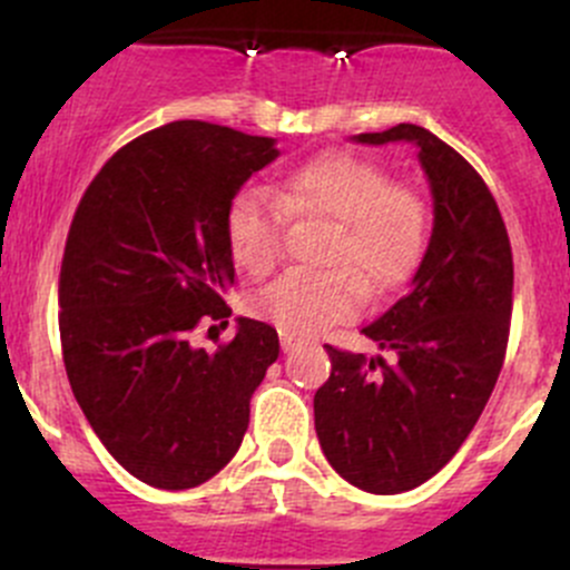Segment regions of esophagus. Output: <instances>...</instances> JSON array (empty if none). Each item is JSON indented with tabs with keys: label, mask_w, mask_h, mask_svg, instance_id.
Here are the masks:
<instances>
[{
	"label": "esophagus",
	"mask_w": 570,
	"mask_h": 570,
	"mask_svg": "<svg viewBox=\"0 0 570 570\" xmlns=\"http://www.w3.org/2000/svg\"><path fill=\"white\" fill-rule=\"evenodd\" d=\"M281 347H284V353H292V350L297 347V338L286 336V333H281Z\"/></svg>",
	"instance_id": "obj_1"
}]
</instances>
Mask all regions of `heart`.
Returning a JSON list of instances; mask_svg holds the SVG:
<instances>
[{
  "label": "heart",
  "instance_id": "heart-1",
  "mask_svg": "<svg viewBox=\"0 0 570 570\" xmlns=\"http://www.w3.org/2000/svg\"><path fill=\"white\" fill-rule=\"evenodd\" d=\"M286 220L331 223L320 273H286L250 308L286 336H317L358 314L361 297L383 301L416 273L428 245L422 198L383 165L350 151H325L286 170L273 198L243 189L226 209V245L239 269L267 275L281 256Z\"/></svg>",
  "mask_w": 570,
  "mask_h": 570
}]
</instances>
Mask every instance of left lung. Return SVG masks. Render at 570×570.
<instances>
[{
  "mask_svg": "<svg viewBox=\"0 0 570 570\" xmlns=\"http://www.w3.org/2000/svg\"><path fill=\"white\" fill-rule=\"evenodd\" d=\"M353 140L413 142L433 193V234L411 292L364 327L394 361L325 344L331 377L314 394L327 463L350 485L389 497L452 461L497 386L513 314V250L488 184L433 131L396 124Z\"/></svg>",
  "mask_w": 570,
  "mask_h": 570,
  "instance_id": "left-lung-1",
  "label": "left lung"
}]
</instances>
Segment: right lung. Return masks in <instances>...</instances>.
<instances>
[{"mask_svg":"<svg viewBox=\"0 0 570 570\" xmlns=\"http://www.w3.org/2000/svg\"><path fill=\"white\" fill-rule=\"evenodd\" d=\"M275 157L273 137L165 124L107 159L68 228L57 286L68 383L109 455L163 491L200 485L237 455L278 358L275 327L245 317L215 353L189 344L198 325H228L226 209Z\"/></svg>","mask_w":570,"mask_h":570,"instance_id":"obj_1","label":"right lung"}]
</instances>
